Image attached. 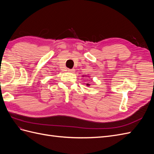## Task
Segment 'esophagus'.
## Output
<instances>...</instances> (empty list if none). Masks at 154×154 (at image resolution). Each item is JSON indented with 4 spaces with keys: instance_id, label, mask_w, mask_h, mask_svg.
Wrapping results in <instances>:
<instances>
[{
    "instance_id": "obj_1",
    "label": "esophagus",
    "mask_w": 154,
    "mask_h": 154,
    "mask_svg": "<svg viewBox=\"0 0 154 154\" xmlns=\"http://www.w3.org/2000/svg\"><path fill=\"white\" fill-rule=\"evenodd\" d=\"M68 71L69 72H74V69H68Z\"/></svg>"
}]
</instances>
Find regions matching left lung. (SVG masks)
<instances>
[{
  "instance_id": "left-lung-1",
  "label": "left lung",
  "mask_w": 154,
  "mask_h": 154,
  "mask_svg": "<svg viewBox=\"0 0 154 154\" xmlns=\"http://www.w3.org/2000/svg\"><path fill=\"white\" fill-rule=\"evenodd\" d=\"M87 86H90V84H88V83H87Z\"/></svg>"
}]
</instances>
